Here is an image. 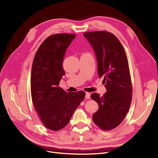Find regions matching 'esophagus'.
Returning a JSON list of instances; mask_svg holds the SVG:
<instances>
[{"label":"esophagus","instance_id":"obj_1","mask_svg":"<svg viewBox=\"0 0 158 158\" xmlns=\"http://www.w3.org/2000/svg\"><path fill=\"white\" fill-rule=\"evenodd\" d=\"M85 99H89L90 98V94L88 92H85Z\"/></svg>","mask_w":158,"mask_h":158}]
</instances>
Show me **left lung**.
Returning a JSON list of instances; mask_svg holds the SVG:
<instances>
[{
	"instance_id": "obj_1",
	"label": "left lung",
	"mask_w": 158,
	"mask_h": 158,
	"mask_svg": "<svg viewBox=\"0 0 158 158\" xmlns=\"http://www.w3.org/2000/svg\"><path fill=\"white\" fill-rule=\"evenodd\" d=\"M84 37L92 46L98 61V73L103 80L107 92L97 93L91 98L99 109L92 120L104 131L118 127L125 118L132 102V83L127 56L117 37L106 31H89Z\"/></svg>"
}]
</instances>
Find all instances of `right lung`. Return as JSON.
Returning <instances> with one entry per match:
<instances>
[{
	"label": "right lung",
	"instance_id": "obj_1",
	"mask_svg": "<svg viewBox=\"0 0 158 158\" xmlns=\"http://www.w3.org/2000/svg\"><path fill=\"white\" fill-rule=\"evenodd\" d=\"M76 35L56 33L49 36L37 49L31 73V99L44 125L51 131L63 128L85 97L83 91L66 92L59 85L64 75L63 61Z\"/></svg>",
	"mask_w": 158,
	"mask_h": 158
}]
</instances>
